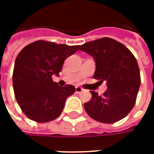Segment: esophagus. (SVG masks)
Returning <instances> with one entry per match:
<instances>
[{"mask_svg":"<svg viewBox=\"0 0 154 154\" xmlns=\"http://www.w3.org/2000/svg\"><path fill=\"white\" fill-rule=\"evenodd\" d=\"M82 91H83V89L81 87H76V92H77V93H80Z\"/></svg>","mask_w":154,"mask_h":154,"instance_id":"34e87169","label":"esophagus"}]
</instances>
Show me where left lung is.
I'll return each instance as SVG.
<instances>
[{"instance_id":"8db88e82","label":"left lung","mask_w":154,"mask_h":154,"mask_svg":"<svg viewBox=\"0 0 154 154\" xmlns=\"http://www.w3.org/2000/svg\"><path fill=\"white\" fill-rule=\"evenodd\" d=\"M96 61L95 79L106 81L103 96L91 91V99L84 104L88 116L97 121L112 124L125 118L134 106L140 86L137 60L128 48L110 38H102L81 45Z\"/></svg>"}]
</instances>
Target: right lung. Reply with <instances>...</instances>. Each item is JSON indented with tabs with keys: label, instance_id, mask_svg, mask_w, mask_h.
Wrapping results in <instances>:
<instances>
[{
	"label": "right lung",
	"instance_id": "add662e5",
	"mask_svg": "<svg viewBox=\"0 0 154 154\" xmlns=\"http://www.w3.org/2000/svg\"><path fill=\"white\" fill-rule=\"evenodd\" d=\"M79 47L38 40L19 53L13 71V88L19 106L29 119L45 123L60 116L75 87H60L52 76L59 75L65 59Z\"/></svg>",
	"mask_w": 154,
	"mask_h": 154
}]
</instances>
